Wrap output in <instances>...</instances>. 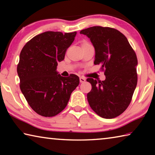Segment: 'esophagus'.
I'll list each match as a JSON object with an SVG mask.
<instances>
[{
    "mask_svg": "<svg viewBox=\"0 0 155 155\" xmlns=\"http://www.w3.org/2000/svg\"><path fill=\"white\" fill-rule=\"evenodd\" d=\"M79 80H80V82H81V83H83V82H85V81H86L85 78H84V77H80V78H79Z\"/></svg>",
    "mask_w": 155,
    "mask_h": 155,
    "instance_id": "34e87169",
    "label": "esophagus"
}]
</instances>
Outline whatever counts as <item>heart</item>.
Here are the masks:
<instances>
[{
  "label": "heart",
  "instance_id": "1",
  "mask_svg": "<svg viewBox=\"0 0 155 155\" xmlns=\"http://www.w3.org/2000/svg\"><path fill=\"white\" fill-rule=\"evenodd\" d=\"M84 43H87V42H85V41H84V42H83L82 44H84Z\"/></svg>",
  "mask_w": 155,
  "mask_h": 155
}]
</instances>
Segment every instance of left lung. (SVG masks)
Segmentation results:
<instances>
[{"instance_id":"left-lung-1","label":"left lung","mask_w":155,"mask_h":155,"mask_svg":"<svg viewBox=\"0 0 155 155\" xmlns=\"http://www.w3.org/2000/svg\"><path fill=\"white\" fill-rule=\"evenodd\" d=\"M87 35L95 48L94 64L101 65L105 80L88 78L91 85L89 104L97 115L111 119L129 105L137 83V59L124 34L110 27L96 26L80 31Z\"/></svg>"}]
</instances>
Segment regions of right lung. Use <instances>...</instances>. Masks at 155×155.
<instances>
[{
	"mask_svg": "<svg viewBox=\"0 0 155 155\" xmlns=\"http://www.w3.org/2000/svg\"><path fill=\"white\" fill-rule=\"evenodd\" d=\"M76 34L46 31L28 41L20 52L17 66L20 90L32 109L41 116L61 112L79 84L78 76L63 77L56 71Z\"/></svg>",
	"mask_w": 155,
	"mask_h": 155,
	"instance_id": "right-lung-1",
	"label": "right lung"
}]
</instances>
